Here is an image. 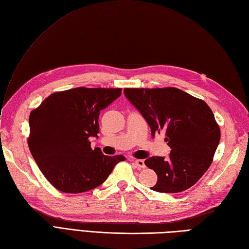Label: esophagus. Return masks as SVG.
Instances as JSON below:
<instances>
[{
  "mask_svg": "<svg viewBox=\"0 0 249 249\" xmlns=\"http://www.w3.org/2000/svg\"><path fill=\"white\" fill-rule=\"evenodd\" d=\"M134 163L136 165V167L138 169H144L145 168V165H144V161L142 160H134Z\"/></svg>",
  "mask_w": 249,
  "mask_h": 249,
  "instance_id": "1",
  "label": "esophagus"
}]
</instances>
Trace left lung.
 Listing matches in <instances>:
<instances>
[{"label": "left lung", "mask_w": 249, "mask_h": 249, "mask_svg": "<svg viewBox=\"0 0 249 249\" xmlns=\"http://www.w3.org/2000/svg\"><path fill=\"white\" fill-rule=\"evenodd\" d=\"M124 95L142 113L151 134L165 132L170 157L152 156L144 165L157 174L151 189L178 193L189 189L208 170L221 131L206 102L177 88L124 89Z\"/></svg>", "instance_id": "left-lung-1"}]
</instances>
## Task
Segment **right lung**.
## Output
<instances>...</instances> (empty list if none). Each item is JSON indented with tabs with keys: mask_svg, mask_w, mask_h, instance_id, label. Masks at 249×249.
Returning <instances> with one entry per match:
<instances>
[{
	"mask_svg": "<svg viewBox=\"0 0 249 249\" xmlns=\"http://www.w3.org/2000/svg\"><path fill=\"white\" fill-rule=\"evenodd\" d=\"M123 89L75 88L53 93L29 115L28 147L46 179L65 193L100 186L123 155L107 156L90 148L99 132V113Z\"/></svg>",
	"mask_w": 249,
	"mask_h": 249,
	"instance_id": "add662e5",
	"label": "right lung"
}]
</instances>
